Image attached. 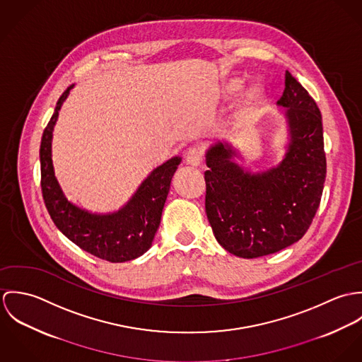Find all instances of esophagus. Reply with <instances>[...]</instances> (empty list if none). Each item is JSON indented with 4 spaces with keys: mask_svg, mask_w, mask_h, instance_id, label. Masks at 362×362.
Instances as JSON below:
<instances>
[{
    "mask_svg": "<svg viewBox=\"0 0 362 362\" xmlns=\"http://www.w3.org/2000/svg\"><path fill=\"white\" fill-rule=\"evenodd\" d=\"M185 161L187 164L192 165V167H198L202 163V151L198 148H191L187 155H185Z\"/></svg>",
    "mask_w": 362,
    "mask_h": 362,
    "instance_id": "esophagus-1",
    "label": "esophagus"
}]
</instances>
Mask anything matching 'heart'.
I'll return each instance as SVG.
<instances>
[{
	"label": "heart",
	"instance_id": "b5f03b06",
	"mask_svg": "<svg viewBox=\"0 0 362 362\" xmlns=\"http://www.w3.org/2000/svg\"><path fill=\"white\" fill-rule=\"evenodd\" d=\"M241 82L238 79H230L223 83L218 89V98L221 102L231 100L238 89ZM266 93L264 89L259 85H251L245 88L234 105L231 117L228 119L230 128L240 136H251L258 129L259 122L264 110Z\"/></svg>",
	"mask_w": 362,
	"mask_h": 362
}]
</instances>
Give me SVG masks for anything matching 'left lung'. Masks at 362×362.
I'll return each mask as SVG.
<instances>
[{
	"label": "left lung",
	"mask_w": 362,
	"mask_h": 362,
	"mask_svg": "<svg viewBox=\"0 0 362 362\" xmlns=\"http://www.w3.org/2000/svg\"><path fill=\"white\" fill-rule=\"evenodd\" d=\"M277 105L286 108L288 144L283 160L251 173L228 142L206 152L207 220L217 243L240 258L279 252L304 237L320 204L326 178L322 115L303 85L286 71Z\"/></svg>",
	"instance_id": "8db88e82"
}]
</instances>
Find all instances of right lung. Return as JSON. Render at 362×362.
I'll return each mask as SVG.
<instances>
[{
	"mask_svg": "<svg viewBox=\"0 0 362 362\" xmlns=\"http://www.w3.org/2000/svg\"><path fill=\"white\" fill-rule=\"evenodd\" d=\"M71 85L58 99L40 145L42 192L57 228L74 244L98 258L119 263L139 258L153 243L171 178L181 163L175 156L155 168L127 205L112 213H92L69 202L55 175L52 160V129Z\"/></svg>",
	"mask_w": 362,
	"mask_h": 362,
	"instance_id": "1",
	"label": "right lung"
}]
</instances>
